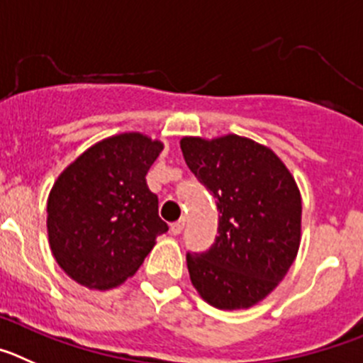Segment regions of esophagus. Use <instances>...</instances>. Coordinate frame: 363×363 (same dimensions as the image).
<instances>
[{
  "label": "esophagus",
  "instance_id": "34e87169",
  "mask_svg": "<svg viewBox=\"0 0 363 363\" xmlns=\"http://www.w3.org/2000/svg\"><path fill=\"white\" fill-rule=\"evenodd\" d=\"M182 230H184V220H177V222H174L172 226H169L172 235H181Z\"/></svg>",
  "mask_w": 363,
  "mask_h": 363
}]
</instances>
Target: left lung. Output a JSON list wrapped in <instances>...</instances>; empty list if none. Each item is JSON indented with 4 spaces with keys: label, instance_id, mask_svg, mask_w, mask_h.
I'll use <instances>...</instances> for the list:
<instances>
[{
    "label": "left lung",
    "instance_id": "left-lung-1",
    "mask_svg": "<svg viewBox=\"0 0 363 363\" xmlns=\"http://www.w3.org/2000/svg\"><path fill=\"white\" fill-rule=\"evenodd\" d=\"M188 168L217 199L218 237L204 253H188L191 284L224 311L262 302L295 262L302 197L275 152L247 137H182Z\"/></svg>",
    "mask_w": 363,
    "mask_h": 363
}]
</instances>
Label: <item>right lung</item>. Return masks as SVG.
<instances>
[{
    "instance_id": "add662e5",
    "label": "right lung",
    "mask_w": 363,
    "mask_h": 363,
    "mask_svg": "<svg viewBox=\"0 0 363 363\" xmlns=\"http://www.w3.org/2000/svg\"><path fill=\"white\" fill-rule=\"evenodd\" d=\"M164 145L141 132L106 137L55 179L47 201L52 255L88 289L121 286L168 231L146 174Z\"/></svg>"
}]
</instances>
